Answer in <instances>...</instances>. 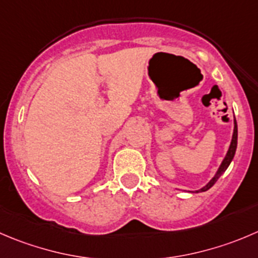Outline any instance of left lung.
I'll list each match as a JSON object with an SVG mask.
<instances>
[{"label":"left lung","instance_id":"1","mask_svg":"<svg viewBox=\"0 0 258 258\" xmlns=\"http://www.w3.org/2000/svg\"><path fill=\"white\" fill-rule=\"evenodd\" d=\"M237 137H238V131H237V122H236V119H234V131H233V137H232L231 146H229L228 152H227L226 157H224V160H223V161H222L221 166H219L218 171H217V174L214 175L213 179H212L211 181H209L208 184L206 185V186L202 187L201 190H197V192H199V191H207V190H208V189H211V187L213 186L214 184H216L217 180H218L219 177H221V175L223 174L224 171H226L227 167L229 166V164H231V161H232V160H233L234 154H236V149H237Z\"/></svg>","mask_w":258,"mask_h":258}]
</instances>
